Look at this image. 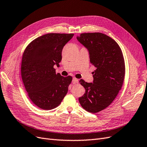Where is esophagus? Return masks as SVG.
I'll return each instance as SVG.
<instances>
[{"label": "esophagus", "instance_id": "esophagus-1", "mask_svg": "<svg viewBox=\"0 0 147 147\" xmlns=\"http://www.w3.org/2000/svg\"><path fill=\"white\" fill-rule=\"evenodd\" d=\"M72 82L74 84H75V83H78V80L76 78H74L73 80H72Z\"/></svg>", "mask_w": 147, "mask_h": 147}]
</instances>
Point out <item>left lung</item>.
I'll return each mask as SVG.
<instances>
[{
	"label": "left lung",
	"instance_id": "8db88e82",
	"mask_svg": "<svg viewBox=\"0 0 147 147\" xmlns=\"http://www.w3.org/2000/svg\"><path fill=\"white\" fill-rule=\"evenodd\" d=\"M77 39L88 49L90 63L96 67L93 83L80 80L85 88L80 104L88 112H99L112 103L122 87L125 75L123 53L118 44L104 34L83 33Z\"/></svg>",
	"mask_w": 147,
	"mask_h": 147
}]
</instances>
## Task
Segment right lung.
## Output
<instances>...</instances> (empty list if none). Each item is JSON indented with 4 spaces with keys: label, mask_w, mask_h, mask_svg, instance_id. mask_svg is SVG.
<instances>
[{
    "label": "right lung",
    "mask_w": 147,
    "mask_h": 147,
    "mask_svg": "<svg viewBox=\"0 0 147 147\" xmlns=\"http://www.w3.org/2000/svg\"><path fill=\"white\" fill-rule=\"evenodd\" d=\"M74 34L50 33L34 39L26 48L22 57L21 77L28 96L43 110L57 107L68 91L71 76L56 74L62 51Z\"/></svg>",
    "instance_id": "obj_1"
}]
</instances>
